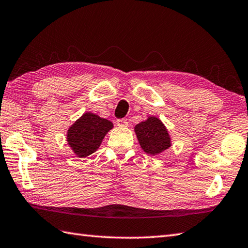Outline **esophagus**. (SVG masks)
<instances>
[{"label": "esophagus", "mask_w": 248, "mask_h": 248, "mask_svg": "<svg viewBox=\"0 0 248 248\" xmlns=\"http://www.w3.org/2000/svg\"><path fill=\"white\" fill-rule=\"evenodd\" d=\"M116 124H117L118 127H128V120L124 119V118H121V119H117V121H116Z\"/></svg>", "instance_id": "obj_1"}]
</instances>
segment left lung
<instances>
[{"label":"left lung","instance_id":"1","mask_svg":"<svg viewBox=\"0 0 248 248\" xmlns=\"http://www.w3.org/2000/svg\"><path fill=\"white\" fill-rule=\"evenodd\" d=\"M140 147L146 154L158 155L171 146V139L161 120L148 117L134 128Z\"/></svg>","mask_w":248,"mask_h":248}]
</instances>
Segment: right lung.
I'll list each match as a JSON object with an SVG mask.
<instances>
[{"mask_svg": "<svg viewBox=\"0 0 248 248\" xmlns=\"http://www.w3.org/2000/svg\"><path fill=\"white\" fill-rule=\"evenodd\" d=\"M113 128L109 120L92 113H85L67 131V143L79 158L93 154L106 133Z\"/></svg>", "mask_w": 248, "mask_h": 248, "instance_id": "1", "label": "right lung"}]
</instances>
